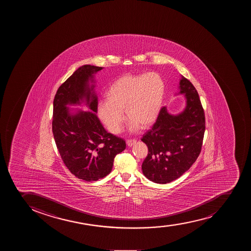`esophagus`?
I'll list each match as a JSON object with an SVG mask.
<instances>
[{
  "label": "esophagus",
  "mask_w": 251,
  "mask_h": 251,
  "mask_svg": "<svg viewBox=\"0 0 251 251\" xmlns=\"http://www.w3.org/2000/svg\"><path fill=\"white\" fill-rule=\"evenodd\" d=\"M137 142V140L135 139H129L127 140V145L128 147H132L133 145Z\"/></svg>",
  "instance_id": "34e87169"
}]
</instances>
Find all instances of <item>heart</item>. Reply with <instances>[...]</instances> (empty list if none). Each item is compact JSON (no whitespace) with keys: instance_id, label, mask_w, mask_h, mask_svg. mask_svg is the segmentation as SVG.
Returning <instances> with one entry per match:
<instances>
[{"instance_id":"heart-1","label":"heart","mask_w":251,"mask_h":251,"mask_svg":"<svg viewBox=\"0 0 251 251\" xmlns=\"http://www.w3.org/2000/svg\"><path fill=\"white\" fill-rule=\"evenodd\" d=\"M165 94V85L156 73L126 75L112 83L106 92V101L98 105L100 119L113 133L124 127V112L129 119V127L136 131L146 128L159 116Z\"/></svg>"}]
</instances>
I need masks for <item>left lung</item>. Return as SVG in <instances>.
<instances>
[{"label": "left lung", "instance_id": "left-lung-1", "mask_svg": "<svg viewBox=\"0 0 251 251\" xmlns=\"http://www.w3.org/2000/svg\"><path fill=\"white\" fill-rule=\"evenodd\" d=\"M177 94L186 98L183 110L171 114L163 107L151 129L142 138L148 147L142 172L155 183H169L180 177L196 162L203 143L205 118L198 92L181 76Z\"/></svg>", "mask_w": 251, "mask_h": 251}]
</instances>
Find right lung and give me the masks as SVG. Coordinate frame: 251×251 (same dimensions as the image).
Listing matches in <instances>:
<instances>
[{
	"instance_id": "1",
	"label": "right lung",
	"mask_w": 251,
	"mask_h": 251,
	"mask_svg": "<svg viewBox=\"0 0 251 251\" xmlns=\"http://www.w3.org/2000/svg\"><path fill=\"white\" fill-rule=\"evenodd\" d=\"M102 69L90 65L78 68L59 87L53 101V136L61 159L71 174L87 181L107 176L114 157L126 148L125 141L107 132L97 115L94 75ZM82 102L91 110L67 107Z\"/></svg>"
}]
</instances>
